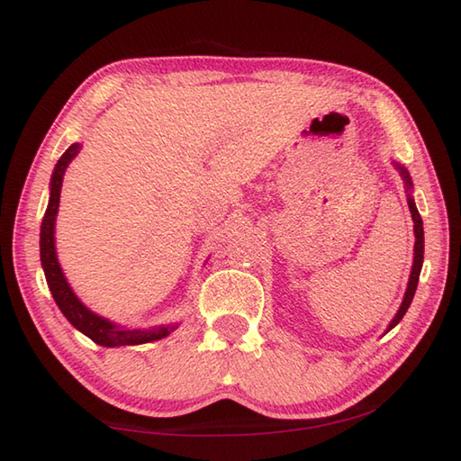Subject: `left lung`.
Here are the masks:
<instances>
[{"instance_id": "8db88e82", "label": "left lung", "mask_w": 461, "mask_h": 461, "mask_svg": "<svg viewBox=\"0 0 461 461\" xmlns=\"http://www.w3.org/2000/svg\"><path fill=\"white\" fill-rule=\"evenodd\" d=\"M393 164H394L396 170H400V176H402V180L406 184L408 208H410V213H412V220H414L416 243H414V263H412V271H410V279H408V287H406V293H404L402 305H400L394 319L390 321L386 332L393 330L398 325V322L402 321V317L406 315L410 303H412V299H414V293H416V287H418V279H420V271H422V263H424V225H422V218H420V213H418L416 202L412 198V178H410V174H408V170L404 168L402 164H398V162H393Z\"/></svg>"}]
</instances>
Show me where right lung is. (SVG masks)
<instances>
[{
    "mask_svg": "<svg viewBox=\"0 0 461 461\" xmlns=\"http://www.w3.org/2000/svg\"><path fill=\"white\" fill-rule=\"evenodd\" d=\"M79 152V142L68 146L61 158L57 160L51 174V184H49V203L41 221V233H39V256H41V267L45 271L49 291H51L57 307L61 309L65 319L71 322L77 330H81L85 337H89L101 347H134L168 337L172 330L178 329V322H168V325H156L149 329H131L96 315V312H93L75 295V291L68 285L61 266H59L55 249V221L59 212V198H61V185L67 166L73 162V158Z\"/></svg>",
    "mask_w": 461,
    "mask_h": 461,
    "instance_id": "add662e5",
    "label": "right lung"
}]
</instances>
